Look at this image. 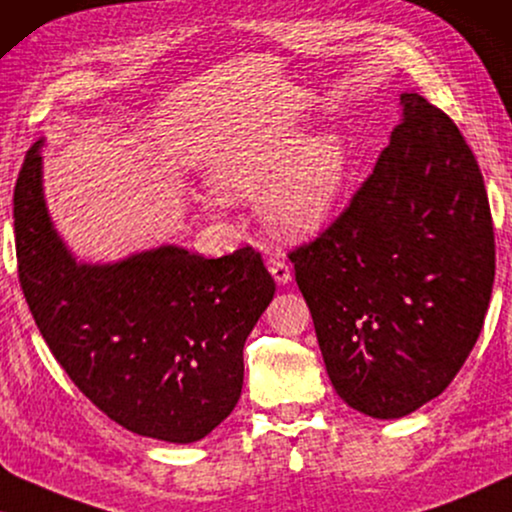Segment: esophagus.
<instances>
[{
	"label": "esophagus",
	"instance_id": "obj_1",
	"mask_svg": "<svg viewBox=\"0 0 512 512\" xmlns=\"http://www.w3.org/2000/svg\"><path fill=\"white\" fill-rule=\"evenodd\" d=\"M266 266H269L271 276L276 278V283H278V285H285V283H290V278H292V271H290V266H287V262H285L283 253H276V255H273V257H269V262H266Z\"/></svg>",
	"mask_w": 512,
	"mask_h": 512
}]
</instances>
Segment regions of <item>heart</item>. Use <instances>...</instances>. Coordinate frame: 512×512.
<instances>
[{
  "mask_svg": "<svg viewBox=\"0 0 512 512\" xmlns=\"http://www.w3.org/2000/svg\"><path fill=\"white\" fill-rule=\"evenodd\" d=\"M281 178L264 199L266 220L283 234H308L325 225L350 176V157L338 134L308 139L299 129L257 136L220 164L218 185L255 192Z\"/></svg>",
  "mask_w": 512,
  "mask_h": 512,
  "instance_id": "heart-1",
  "label": "heart"
}]
</instances>
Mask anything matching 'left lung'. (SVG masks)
<instances>
[{
  "instance_id": "8db88e82",
  "label": "left lung",
  "mask_w": 512,
  "mask_h": 512,
  "mask_svg": "<svg viewBox=\"0 0 512 512\" xmlns=\"http://www.w3.org/2000/svg\"><path fill=\"white\" fill-rule=\"evenodd\" d=\"M318 239L290 253L338 397L394 420L438 397L478 341L494 285V225L469 143L427 99Z\"/></svg>"
}]
</instances>
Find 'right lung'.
<instances>
[{"mask_svg":"<svg viewBox=\"0 0 512 512\" xmlns=\"http://www.w3.org/2000/svg\"><path fill=\"white\" fill-rule=\"evenodd\" d=\"M41 141L13 190L18 278L50 352L106 417L139 436L194 443L232 413L243 345L276 292L253 246L206 259L164 246L78 264L48 218Z\"/></svg>","mask_w":512,"mask_h":512,"instance_id":"1","label":"right lung"}]
</instances>
